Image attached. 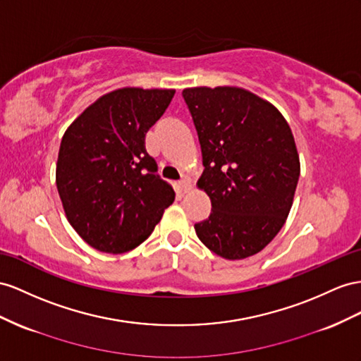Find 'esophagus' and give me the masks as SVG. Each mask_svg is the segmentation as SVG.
I'll return each instance as SVG.
<instances>
[{
  "label": "esophagus",
  "mask_w": 361,
  "mask_h": 361,
  "mask_svg": "<svg viewBox=\"0 0 361 361\" xmlns=\"http://www.w3.org/2000/svg\"><path fill=\"white\" fill-rule=\"evenodd\" d=\"M180 188H181V190H183L184 193L189 192V190H190V188H192L190 180H189L188 177H184V178L180 181Z\"/></svg>",
  "instance_id": "esophagus-1"
}]
</instances>
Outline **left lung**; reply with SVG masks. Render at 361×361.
Returning a JSON list of instances; mask_svg holds the SVG:
<instances>
[{
	"mask_svg": "<svg viewBox=\"0 0 361 361\" xmlns=\"http://www.w3.org/2000/svg\"><path fill=\"white\" fill-rule=\"evenodd\" d=\"M212 202L200 241L228 261L259 253L288 216L300 175L291 128L269 100L241 87L184 88Z\"/></svg>",
	"mask_w": 361,
	"mask_h": 361,
	"instance_id": "1",
	"label": "left lung"
}]
</instances>
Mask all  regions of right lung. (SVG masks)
Here are the masks:
<instances>
[{"label": "right lung", "mask_w": 361, "mask_h": 361, "mask_svg": "<svg viewBox=\"0 0 361 361\" xmlns=\"http://www.w3.org/2000/svg\"><path fill=\"white\" fill-rule=\"evenodd\" d=\"M175 90L117 88L73 120L62 137L56 186L71 227L99 252L133 250L152 233L175 193L159 178L145 135Z\"/></svg>", "instance_id": "obj_1"}]
</instances>
